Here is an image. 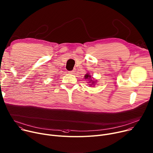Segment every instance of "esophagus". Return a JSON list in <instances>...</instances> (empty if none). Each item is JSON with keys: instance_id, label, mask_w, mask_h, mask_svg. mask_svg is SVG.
<instances>
[{"instance_id": "obj_1", "label": "esophagus", "mask_w": 153, "mask_h": 153, "mask_svg": "<svg viewBox=\"0 0 153 153\" xmlns=\"http://www.w3.org/2000/svg\"><path fill=\"white\" fill-rule=\"evenodd\" d=\"M75 72V70H72V71H69V72H68V73H69V74H74Z\"/></svg>"}]
</instances>
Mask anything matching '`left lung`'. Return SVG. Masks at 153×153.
Here are the masks:
<instances>
[{
  "instance_id": "1",
  "label": "left lung",
  "mask_w": 153,
  "mask_h": 153,
  "mask_svg": "<svg viewBox=\"0 0 153 153\" xmlns=\"http://www.w3.org/2000/svg\"><path fill=\"white\" fill-rule=\"evenodd\" d=\"M85 79H88L89 78H89L91 77V75H89V74H86V75L85 76ZM92 81V83H91V85H92V84H94V83H95V82L94 81H92V79H91V81H90V83H91V82Z\"/></svg>"
}]
</instances>
